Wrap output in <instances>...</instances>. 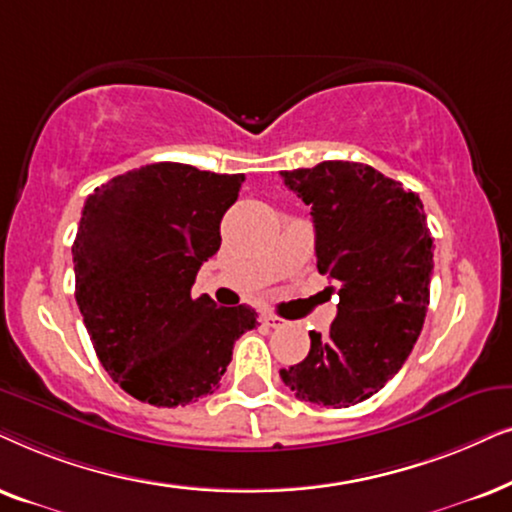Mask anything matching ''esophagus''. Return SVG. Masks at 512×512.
Returning a JSON list of instances; mask_svg holds the SVG:
<instances>
[{
    "label": "esophagus",
    "instance_id": "34e87169",
    "mask_svg": "<svg viewBox=\"0 0 512 512\" xmlns=\"http://www.w3.org/2000/svg\"><path fill=\"white\" fill-rule=\"evenodd\" d=\"M264 320H267L269 327H285V320L274 316V313H269V316H264Z\"/></svg>",
    "mask_w": 512,
    "mask_h": 512
}]
</instances>
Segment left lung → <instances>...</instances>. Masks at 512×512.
<instances>
[{"label": "left lung", "instance_id": "obj_1", "mask_svg": "<svg viewBox=\"0 0 512 512\" xmlns=\"http://www.w3.org/2000/svg\"><path fill=\"white\" fill-rule=\"evenodd\" d=\"M281 175L311 206L318 271L339 285L330 330L309 332V356L281 379L311 405H358L403 367L424 327L433 274L424 203L365 163L323 161Z\"/></svg>", "mask_w": 512, "mask_h": 512}]
</instances>
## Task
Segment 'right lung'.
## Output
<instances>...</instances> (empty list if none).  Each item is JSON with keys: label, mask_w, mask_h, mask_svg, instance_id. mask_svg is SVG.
I'll use <instances>...</instances> for the list:
<instances>
[{"label": "right lung", "mask_w": 512, "mask_h": 512, "mask_svg": "<svg viewBox=\"0 0 512 512\" xmlns=\"http://www.w3.org/2000/svg\"><path fill=\"white\" fill-rule=\"evenodd\" d=\"M245 177L149 163L84 203L72 245L79 311L109 377L154 407H185L220 388L250 306L192 297L220 250V222Z\"/></svg>", "instance_id": "add662e5"}]
</instances>
